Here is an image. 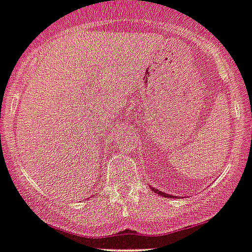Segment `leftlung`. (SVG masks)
Here are the masks:
<instances>
[{
	"label": "left lung",
	"instance_id": "8db88e82",
	"mask_svg": "<svg viewBox=\"0 0 252 252\" xmlns=\"http://www.w3.org/2000/svg\"><path fill=\"white\" fill-rule=\"evenodd\" d=\"M152 190H153V191H154V192H156V193H158V195L163 196V197H171V198H173V197H174V196L169 195V193H165V192H161V191L157 190V189H153V188H152Z\"/></svg>",
	"mask_w": 252,
	"mask_h": 252
}]
</instances>
